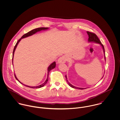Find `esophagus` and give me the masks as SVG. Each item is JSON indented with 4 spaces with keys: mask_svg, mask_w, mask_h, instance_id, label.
Segmentation results:
<instances>
[{
    "mask_svg": "<svg viewBox=\"0 0 120 120\" xmlns=\"http://www.w3.org/2000/svg\"><path fill=\"white\" fill-rule=\"evenodd\" d=\"M67 60V57L65 55H63L61 57H60L58 60V62L59 63H64L66 62Z\"/></svg>",
    "mask_w": 120,
    "mask_h": 120,
    "instance_id": "obj_1",
    "label": "esophagus"
}]
</instances>
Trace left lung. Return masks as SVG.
<instances>
[{"label":"left lung","mask_w":120,"mask_h":120,"mask_svg":"<svg viewBox=\"0 0 120 120\" xmlns=\"http://www.w3.org/2000/svg\"><path fill=\"white\" fill-rule=\"evenodd\" d=\"M87 34H88V36H89V38H88L89 42H95V43H99V44H100L102 46V47L103 48V50L104 54V59L106 60V57H105V50H104V48L103 45L101 43V41L99 40V39L98 38V37L97 36V35L95 34H94L93 33H92V32H89V31H87ZM66 80H67V82L69 86H71V87H72L73 88H74V89H80V90H83V89H86V88H79V87H75L74 86H72V85H71L69 82L68 81V79H67V75H66Z\"/></svg>","instance_id":"left-lung-1"}]
</instances>
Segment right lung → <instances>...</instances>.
<instances>
[{"label": "right lung", "instance_id": "obj_1", "mask_svg": "<svg viewBox=\"0 0 120 120\" xmlns=\"http://www.w3.org/2000/svg\"><path fill=\"white\" fill-rule=\"evenodd\" d=\"M48 29H49V28H45V27L38 28H36V29H34V30H31L30 31L28 32L27 33H26V34H23V35L22 36V37L17 41V43H16V45H15V47H14V48L13 52V56H12V63H13V56H14V52H15V49H16V48H17V45H18V43L19 42V41H21V40L22 38H24L27 37H28V36H31V35L34 34L36 33V32H38V31H40L42 30H48ZM55 66H56V63H55V62L54 61V62H53V63H52L51 64L49 67V68H48V76H47V79L46 80V81H45V82H44V83H43L42 84H41V85H40V86H26V85H23L22 83L21 82H20L18 80V79H17V78L15 74V75H14V76H15V78L17 79V80H18L21 84L23 85L24 86H27V87H28L31 88H36H36H41V87L44 86H45V85L47 84V82H48V79H49V71L51 70L52 69H53L54 68H55Z\"/></svg>", "mask_w": 120, "mask_h": 120}]
</instances>
